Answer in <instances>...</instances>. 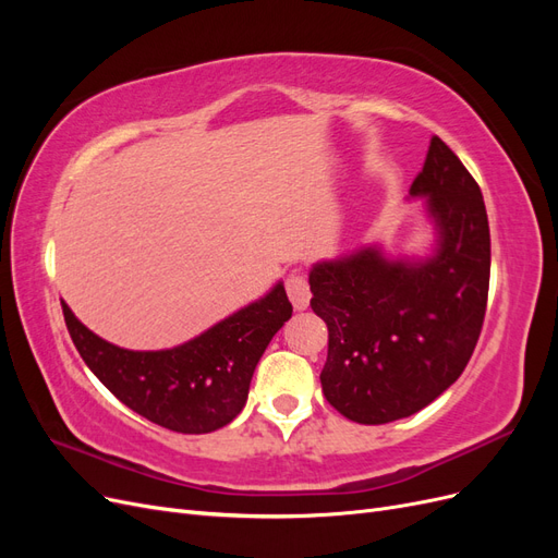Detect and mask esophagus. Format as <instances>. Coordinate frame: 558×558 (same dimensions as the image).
<instances>
[{
    "label": "esophagus",
    "mask_w": 558,
    "mask_h": 558,
    "mask_svg": "<svg viewBox=\"0 0 558 558\" xmlns=\"http://www.w3.org/2000/svg\"><path fill=\"white\" fill-rule=\"evenodd\" d=\"M286 293H289L291 305L298 312L310 307V300H312L310 283H307V279L302 277V275H289V279H286Z\"/></svg>",
    "instance_id": "34e87169"
}]
</instances>
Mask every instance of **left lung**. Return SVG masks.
Returning <instances> with one entry per match:
<instances>
[{
  "label": "left lung",
  "mask_w": 558,
  "mask_h": 558,
  "mask_svg": "<svg viewBox=\"0 0 558 558\" xmlns=\"http://www.w3.org/2000/svg\"><path fill=\"white\" fill-rule=\"evenodd\" d=\"M424 199L426 256H386L379 244L310 269L312 310L328 326L320 386L356 424L424 410L461 377L475 351L492 275V238L477 181L433 137L410 189Z\"/></svg>",
  "instance_id": "left-lung-1"
}]
</instances>
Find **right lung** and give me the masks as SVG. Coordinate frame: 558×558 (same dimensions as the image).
<instances>
[{"mask_svg": "<svg viewBox=\"0 0 558 558\" xmlns=\"http://www.w3.org/2000/svg\"><path fill=\"white\" fill-rule=\"evenodd\" d=\"M62 314L81 359L118 400L162 428L199 435L228 426L242 412L253 369L293 307L283 281H277L260 300L160 351H132L102 340L64 300Z\"/></svg>", "mask_w": 558, "mask_h": 558, "instance_id": "obj_1", "label": "right lung"}]
</instances>
